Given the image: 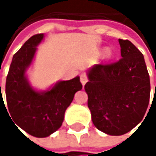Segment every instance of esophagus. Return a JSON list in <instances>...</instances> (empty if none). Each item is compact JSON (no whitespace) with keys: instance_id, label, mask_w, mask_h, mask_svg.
I'll use <instances>...</instances> for the list:
<instances>
[{"instance_id":"esophagus-1","label":"esophagus","mask_w":156,"mask_h":156,"mask_svg":"<svg viewBox=\"0 0 156 156\" xmlns=\"http://www.w3.org/2000/svg\"><path fill=\"white\" fill-rule=\"evenodd\" d=\"M80 81H81V83H82L83 86H85V84L87 82V75L85 73L84 74H81V76H80Z\"/></svg>"}]
</instances>
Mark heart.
<instances>
[{
    "label": "heart",
    "mask_w": 156,
    "mask_h": 156,
    "mask_svg": "<svg viewBox=\"0 0 156 156\" xmlns=\"http://www.w3.org/2000/svg\"><path fill=\"white\" fill-rule=\"evenodd\" d=\"M106 51H107V49H105V50H104V52H106ZM106 56H107L108 58H111V57H112V53H111V52H107Z\"/></svg>",
    "instance_id": "obj_1"
}]
</instances>
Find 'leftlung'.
I'll return each mask as SVG.
<instances>
[{"instance_id": "left-lung-1", "label": "left lung", "mask_w": 156, "mask_h": 156, "mask_svg": "<svg viewBox=\"0 0 156 156\" xmlns=\"http://www.w3.org/2000/svg\"><path fill=\"white\" fill-rule=\"evenodd\" d=\"M122 58L87 71V106L94 126L110 136L131 131L148 108L150 78L143 54L131 41L118 40Z\"/></svg>"}]
</instances>
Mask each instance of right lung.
<instances>
[{"mask_svg":"<svg viewBox=\"0 0 156 156\" xmlns=\"http://www.w3.org/2000/svg\"><path fill=\"white\" fill-rule=\"evenodd\" d=\"M43 38V33L32 36L13 55L5 86L8 112L15 125L41 138L50 136L61 126L66 109L75 93L82 89L79 77L58 81L45 91H38L30 86L26 71Z\"/></svg>","mask_w":156,"mask_h":156,"instance_id":"1","label":"right lung"}]
</instances>
